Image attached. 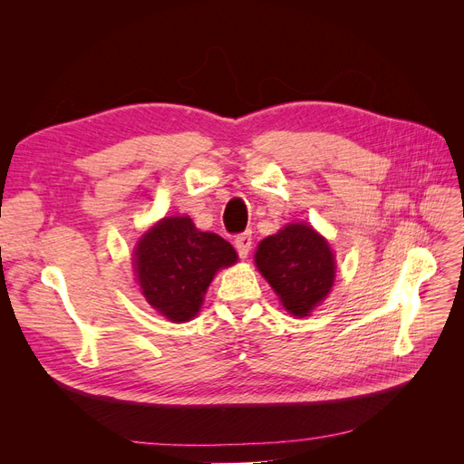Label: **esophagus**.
<instances>
[{"mask_svg":"<svg viewBox=\"0 0 464 464\" xmlns=\"http://www.w3.org/2000/svg\"><path fill=\"white\" fill-rule=\"evenodd\" d=\"M234 246L237 249V256H240L242 259H246L247 254H249V249H251V232L237 234L236 240H234Z\"/></svg>","mask_w":464,"mask_h":464,"instance_id":"34e87169","label":"esophagus"}]
</instances>
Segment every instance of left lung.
I'll return each mask as SVG.
<instances>
[{"instance_id":"left-lung-1","label":"left lung","mask_w":464,"mask_h":464,"mask_svg":"<svg viewBox=\"0 0 464 464\" xmlns=\"http://www.w3.org/2000/svg\"><path fill=\"white\" fill-rule=\"evenodd\" d=\"M256 265L285 310L296 317L310 315L329 296L336 271L329 242L304 222L286 224L261 240Z\"/></svg>"}]
</instances>
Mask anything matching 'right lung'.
I'll list each match as a JSON object with an SVG mask.
<instances>
[{
  "label": "right lung",
  "instance_id": "obj_1",
  "mask_svg": "<svg viewBox=\"0 0 464 464\" xmlns=\"http://www.w3.org/2000/svg\"><path fill=\"white\" fill-rule=\"evenodd\" d=\"M237 261L236 249L189 217H164L135 246L133 266L149 305L174 323L198 315L217 271Z\"/></svg>",
  "mask_w": 464,
  "mask_h": 464
}]
</instances>
